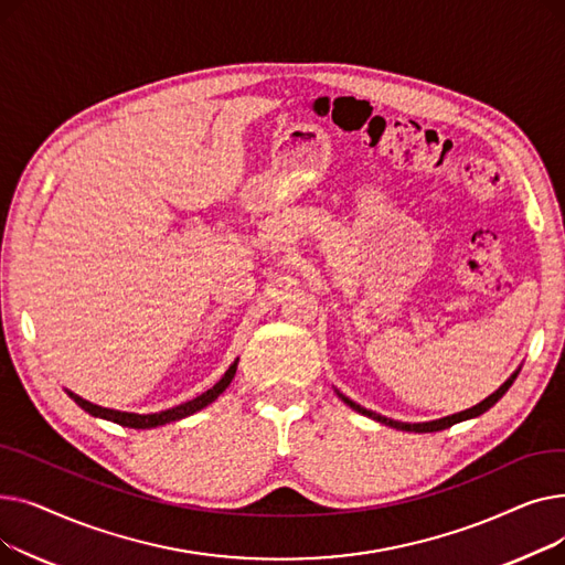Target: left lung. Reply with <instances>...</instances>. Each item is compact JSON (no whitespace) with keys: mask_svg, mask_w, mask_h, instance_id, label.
Here are the masks:
<instances>
[{"mask_svg":"<svg viewBox=\"0 0 565 565\" xmlns=\"http://www.w3.org/2000/svg\"><path fill=\"white\" fill-rule=\"evenodd\" d=\"M522 369V366H520ZM520 369L501 384V387L494 392V394H490L486 401H481V403H477L473 407H469V409H462V412H458V414H449V417H441V419H435V422H419V424H407V422H396V419H390V417H382V414H377V412H373V409H366V407H362V405H358L354 401H350L348 396H343L339 390H334L337 392V396L348 405V407H352L354 412H360V414H364V417H369V419H373V422H380V424H384V426H390V428H396V430H407V433H437V430H444V428H451L454 424H460V422H467V419H477V417H481L483 412H488L503 394H507L509 390H511V384L515 382V377H518V373H520Z\"/></svg>","mask_w":565,"mask_h":565,"instance_id":"left-lung-1","label":"left lung"}]
</instances>
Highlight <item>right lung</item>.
Listing matches in <instances>:
<instances>
[{
  "label": "right lung",
  "mask_w": 565,
  "mask_h": 565,
  "mask_svg": "<svg viewBox=\"0 0 565 565\" xmlns=\"http://www.w3.org/2000/svg\"><path fill=\"white\" fill-rule=\"evenodd\" d=\"M235 369H237V360L226 369V373L213 384L211 390L199 394L196 398L188 401V403H181L175 407H169V409H162V412H151V414H137V412H121V409H111V407H103V405H96L92 401H86L82 396H77L75 392L66 390V394L84 409L92 414V417H98V419H105V422H111V424H118V426H126V428H135V430H148V428H158V426H164V424H171V422H181L185 417H190V414L203 409L211 405L213 401H217L220 394L226 392V387L231 384L233 375H235Z\"/></svg>",
  "instance_id": "1"
}]
</instances>
